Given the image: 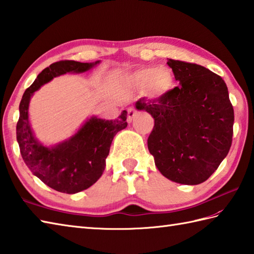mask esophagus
<instances>
[{"mask_svg":"<svg viewBox=\"0 0 254 254\" xmlns=\"http://www.w3.org/2000/svg\"><path fill=\"white\" fill-rule=\"evenodd\" d=\"M136 109L134 107H131L127 109V122H132L133 118L136 116Z\"/></svg>","mask_w":254,"mask_h":254,"instance_id":"34e87169","label":"esophagus"}]
</instances>
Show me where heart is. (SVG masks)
Here are the masks:
<instances>
[{
  "mask_svg": "<svg viewBox=\"0 0 254 254\" xmlns=\"http://www.w3.org/2000/svg\"><path fill=\"white\" fill-rule=\"evenodd\" d=\"M132 80L139 85H154L156 89L165 90L171 84V75L166 68H159L156 66H149L142 69L132 75Z\"/></svg>",
  "mask_w": 254,
  "mask_h": 254,
  "instance_id": "b5f03b06",
  "label": "heart"
}]
</instances>
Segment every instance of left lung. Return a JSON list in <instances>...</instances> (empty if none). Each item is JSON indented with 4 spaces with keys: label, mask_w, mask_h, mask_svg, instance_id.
Instances as JSON below:
<instances>
[{
    "label": "left lung",
    "mask_w": 254,
    "mask_h": 254,
    "mask_svg": "<svg viewBox=\"0 0 254 254\" xmlns=\"http://www.w3.org/2000/svg\"><path fill=\"white\" fill-rule=\"evenodd\" d=\"M167 64L179 85L135 106L155 120L147 146L161 175L181 185H199L229 152L234 108L219 75L195 63L168 59Z\"/></svg>",
    "instance_id": "8db88e82"
}]
</instances>
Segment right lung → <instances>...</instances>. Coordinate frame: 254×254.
<instances>
[{"mask_svg":"<svg viewBox=\"0 0 254 254\" xmlns=\"http://www.w3.org/2000/svg\"><path fill=\"white\" fill-rule=\"evenodd\" d=\"M97 63L99 61L82 63L62 60L52 63L25 90L19 104L16 137L21 157L32 174L48 187L62 193L74 194L86 190L101 177L113 137L127 126V111L116 120L90 118L67 141L45 147L32 135L28 121L29 100L36 90L53 77L69 72L83 73Z\"/></svg>","mask_w":254,"mask_h":254,"instance_id":"1","label":"right lung"}]
</instances>
